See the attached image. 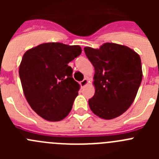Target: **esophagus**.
<instances>
[{"label": "esophagus", "instance_id": "1", "mask_svg": "<svg viewBox=\"0 0 159 159\" xmlns=\"http://www.w3.org/2000/svg\"><path fill=\"white\" fill-rule=\"evenodd\" d=\"M87 84H88V79H87V78H85L84 80H82L80 82V86L82 87V88H83V87H84V86H86Z\"/></svg>", "mask_w": 159, "mask_h": 159}]
</instances>
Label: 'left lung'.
Listing matches in <instances>:
<instances>
[{
    "label": "left lung",
    "mask_w": 159,
    "mask_h": 159,
    "mask_svg": "<svg viewBox=\"0 0 159 159\" xmlns=\"http://www.w3.org/2000/svg\"><path fill=\"white\" fill-rule=\"evenodd\" d=\"M95 67V95L88 100L92 111L103 119L124 113L134 102L143 79L139 55L127 46L105 43L84 48Z\"/></svg>",
    "instance_id": "obj_1"
}]
</instances>
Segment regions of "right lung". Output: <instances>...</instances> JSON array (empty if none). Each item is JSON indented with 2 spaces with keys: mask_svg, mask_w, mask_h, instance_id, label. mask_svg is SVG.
Listing matches in <instances>:
<instances>
[{
  "mask_svg": "<svg viewBox=\"0 0 159 159\" xmlns=\"http://www.w3.org/2000/svg\"><path fill=\"white\" fill-rule=\"evenodd\" d=\"M81 52L79 45L51 42L24 54L19 67L24 94L32 110L48 121H60L71 111L80 86L67 64Z\"/></svg>",
  "mask_w": 159,
  "mask_h": 159,
  "instance_id": "add662e5",
  "label": "right lung"
}]
</instances>
